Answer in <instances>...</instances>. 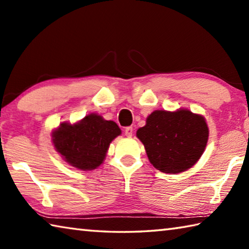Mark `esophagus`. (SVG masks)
<instances>
[{"label": "esophagus", "instance_id": "1", "mask_svg": "<svg viewBox=\"0 0 249 249\" xmlns=\"http://www.w3.org/2000/svg\"><path fill=\"white\" fill-rule=\"evenodd\" d=\"M124 133H125V136L132 137V135H133V127H126Z\"/></svg>", "mask_w": 249, "mask_h": 249}]
</instances>
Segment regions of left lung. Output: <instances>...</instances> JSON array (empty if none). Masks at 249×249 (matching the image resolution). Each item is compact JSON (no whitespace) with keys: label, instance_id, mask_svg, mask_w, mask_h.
I'll return each instance as SVG.
<instances>
[{"label":"left lung","instance_id":"left-lung-1","mask_svg":"<svg viewBox=\"0 0 249 249\" xmlns=\"http://www.w3.org/2000/svg\"><path fill=\"white\" fill-rule=\"evenodd\" d=\"M136 136L144 144L151 165L165 174L188 170L203 154L209 128L202 115L185 108L154 111Z\"/></svg>","mask_w":249,"mask_h":249}]
</instances>
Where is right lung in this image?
<instances>
[{
	"label": "right lung",
	"mask_w": 249,
	"mask_h": 249,
	"mask_svg": "<svg viewBox=\"0 0 249 249\" xmlns=\"http://www.w3.org/2000/svg\"><path fill=\"white\" fill-rule=\"evenodd\" d=\"M119 135L115 122L92 113L75 124L61 123L52 136L54 148L69 165L92 170L103 162L109 144Z\"/></svg>",
	"instance_id": "right-lung-1"
}]
</instances>
